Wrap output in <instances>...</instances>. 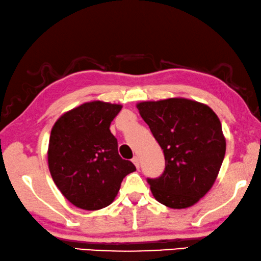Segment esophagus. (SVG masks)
I'll return each instance as SVG.
<instances>
[{"label":"esophagus","instance_id":"esophagus-1","mask_svg":"<svg viewBox=\"0 0 261 261\" xmlns=\"http://www.w3.org/2000/svg\"><path fill=\"white\" fill-rule=\"evenodd\" d=\"M132 163L136 165V168L139 169V158L137 157V155H135V157L132 158Z\"/></svg>","mask_w":261,"mask_h":261}]
</instances>
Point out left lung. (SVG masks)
Instances as JSON below:
<instances>
[{
  "mask_svg": "<svg viewBox=\"0 0 261 261\" xmlns=\"http://www.w3.org/2000/svg\"><path fill=\"white\" fill-rule=\"evenodd\" d=\"M137 109L165 157L164 172L147 178L155 200L171 208L194 205L223 164L226 142L219 118L210 107L186 98L142 102Z\"/></svg>",
  "mask_w": 261,
  "mask_h": 261,
  "instance_id": "1",
  "label": "left lung"
}]
</instances>
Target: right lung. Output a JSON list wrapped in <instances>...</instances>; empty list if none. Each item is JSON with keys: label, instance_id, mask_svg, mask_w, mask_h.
Wrapping results in <instances>:
<instances>
[{"label": "right lung", "instance_id": "obj_1", "mask_svg": "<svg viewBox=\"0 0 261 261\" xmlns=\"http://www.w3.org/2000/svg\"><path fill=\"white\" fill-rule=\"evenodd\" d=\"M119 104L93 100L65 112L53 126L48 164L58 190L76 207L95 211L110 205L123 178L136 171L118 153L110 124Z\"/></svg>", "mask_w": 261, "mask_h": 261}]
</instances>
